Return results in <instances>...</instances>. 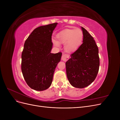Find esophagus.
<instances>
[{
	"instance_id": "esophagus-1",
	"label": "esophagus",
	"mask_w": 120,
	"mask_h": 120,
	"mask_svg": "<svg viewBox=\"0 0 120 120\" xmlns=\"http://www.w3.org/2000/svg\"><path fill=\"white\" fill-rule=\"evenodd\" d=\"M69 58V56L67 54H63L62 57H61V60L64 61H66Z\"/></svg>"
}]
</instances>
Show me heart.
I'll return each mask as SVG.
<instances>
[{
  "label": "heart",
  "mask_w": 120,
  "mask_h": 120,
  "mask_svg": "<svg viewBox=\"0 0 120 120\" xmlns=\"http://www.w3.org/2000/svg\"><path fill=\"white\" fill-rule=\"evenodd\" d=\"M59 41L52 40V43L56 47L60 46V43H64V49L67 52H73L77 50L82 44L83 32L80 29H66L57 35Z\"/></svg>",
  "instance_id": "obj_1"
}]
</instances>
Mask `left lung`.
Wrapping results in <instances>:
<instances>
[{
    "mask_svg": "<svg viewBox=\"0 0 120 120\" xmlns=\"http://www.w3.org/2000/svg\"><path fill=\"white\" fill-rule=\"evenodd\" d=\"M83 41L79 49L71 55L66 63V72L70 84L82 89L95 80L99 70V49L88 31L81 26Z\"/></svg>",
    "mask_w": 120,
    "mask_h": 120,
    "instance_id": "1",
    "label": "left lung"
}]
</instances>
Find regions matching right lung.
<instances>
[{
	"instance_id": "right-lung-1",
	"label": "right lung",
	"mask_w": 120,
	"mask_h": 120,
	"mask_svg": "<svg viewBox=\"0 0 120 120\" xmlns=\"http://www.w3.org/2000/svg\"><path fill=\"white\" fill-rule=\"evenodd\" d=\"M57 23L36 28L25 41L21 54V71L27 85L38 91L51 86L61 52L52 53V35Z\"/></svg>"
}]
</instances>
